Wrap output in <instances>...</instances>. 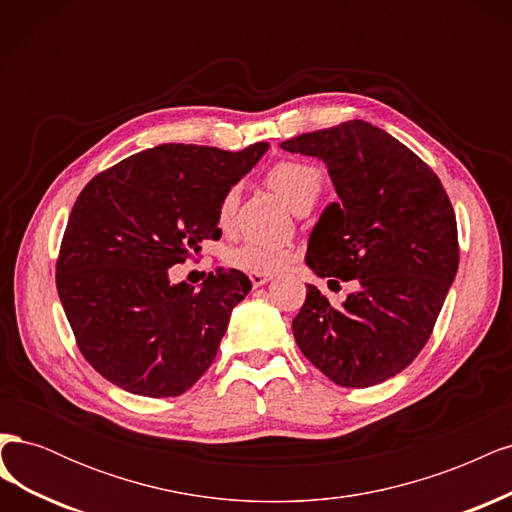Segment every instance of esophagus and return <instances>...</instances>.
I'll use <instances>...</instances> for the list:
<instances>
[{
  "label": "esophagus",
  "instance_id": "obj_1",
  "mask_svg": "<svg viewBox=\"0 0 512 512\" xmlns=\"http://www.w3.org/2000/svg\"><path fill=\"white\" fill-rule=\"evenodd\" d=\"M250 282H252L254 288L265 286L267 282H271V275H265V273H250Z\"/></svg>",
  "mask_w": 512,
  "mask_h": 512
}]
</instances>
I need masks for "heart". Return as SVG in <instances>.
Masks as SVG:
<instances>
[{
    "label": "heart",
    "mask_w": 512,
    "mask_h": 512,
    "mask_svg": "<svg viewBox=\"0 0 512 512\" xmlns=\"http://www.w3.org/2000/svg\"><path fill=\"white\" fill-rule=\"evenodd\" d=\"M267 181L271 188L282 194L286 203L294 211L312 209L318 200L327 177H324V170L312 162L303 160H284L271 166L267 173ZM239 190L230 188L218 209V222L222 228H228L232 218H235V207H237ZM292 250L288 245L282 243H271L262 239H247L239 245H232L226 252V262L232 269H239L245 273H277L290 265Z\"/></svg>",
    "instance_id": "1"
}]
</instances>
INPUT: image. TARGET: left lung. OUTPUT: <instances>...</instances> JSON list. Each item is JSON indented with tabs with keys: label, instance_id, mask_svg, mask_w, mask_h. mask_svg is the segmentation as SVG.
I'll use <instances>...</instances> for the list:
<instances>
[{
	"label": "left lung",
	"instance_id": "obj_1",
	"mask_svg": "<svg viewBox=\"0 0 512 512\" xmlns=\"http://www.w3.org/2000/svg\"><path fill=\"white\" fill-rule=\"evenodd\" d=\"M280 147L327 164L339 196L309 235L307 267L318 277L356 280L342 307L307 284L292 320L297 346L339 386L389 380L427 344L457 275L451 200L416 153L361 119Z\"/></svg>",
	"mask_w": 512,
	"mask_h": 512
}]
</instances>
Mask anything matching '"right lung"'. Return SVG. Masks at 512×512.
Segmentation results:
<instances>
[{"instance_id": "right-lung-1", "label": "right lung", "mask_w": 512, "mask_h": 512, "mask_svg": "<svg viewBox=\"0 0 512 512\" xmlns=\"http://www.w3.org/2000/svg\"><path fill=\"white\" fill-rule=\"evenodd\" d=\"M267 149L158 145L104 170L76 198L57 292L79 350L108 382L177 397L211 367L252 282L237 269H215L194 288L170 282L168 269L222 235L224 194Z\"/></svg>"}]
</instances>
